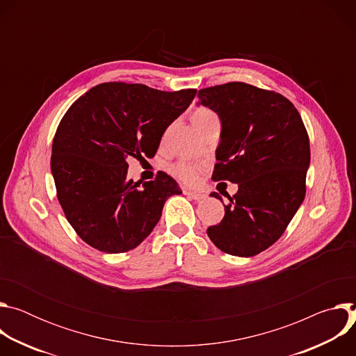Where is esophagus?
Wrapping results in <instances>:
<instances>
[{"mask_svg":"<svg viewBox=\"0 0 356 356\" xmlns=\"http://www.w3.org/2000/svg\"><path fill=\"white\" fill-rule=\"evenodd\" d=\"M183 193H184L186 195L191 197V198H193V200H195V201H202V200H206V198H207V195H206V194H202V193H200V191H193V190H187V188H184V190H183Z\"/></svg>","mask_w":356,"mask_h":356,"instance_id":"34e87169","label":"esophagus"}]
</instances>
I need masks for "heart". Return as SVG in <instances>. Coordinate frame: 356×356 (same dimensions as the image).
<instances>
[{"mask_svg":"<svg viewBox=\"0 0 356 356\" xmlns=\"http://www.w3.org/2000/svg\"><path fill=\"white\" fill-rule=\"evenodd\" d=\"M213 117H216V114L211 110L197 108L191 115V121H193L194 127L198 129L202 124L207 122ZM201 169H202V166L198 165V163H193V162H187V161H179V162H175L173 165L169 166V173L172 176H175L176 179L191 184L198 179V173H200Z\"/></svg>","mask_w":356,"mask_h":356,"instance_id":"b5f03b06","label":"heart"}]
</instances>
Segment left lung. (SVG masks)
Segmentation results:
<instances>
[{
    "mask_svg": "<svg viewBox=\"0 0 356 356\" xmlns=\"http://www.w3.org/2000/svg\"><path fill=\"white\" fill-rule=\"evenodd\" d=\"M221 121L213 180L238 184L213 243L249 258L273 245L306 195L310 140L298 111L279 92L232 81L198 91V106ZM222 201L218 193H211Z\"/></svg>",
    "mask_w": 356,
    "mask_h": 356,
    "instance_id": "left-lung-1",
    "label": "left lung"
}]
</instances>
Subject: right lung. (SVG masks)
I'll return each mask as SVG.
<instances>
[{
    "mask_svg": "<svg viewBox=\"0 0 356 356\" xmlns=\"http://www.w3.org/2000/svg\"><path fill=\"white\" fill-rule=\"evenodd\" d=\"M195 92L104 83L67 110L54 138L50 169L65 216L86 243L106 253L136 248L161 220L166 200L181 194L163 172L145 183L128 179V159L154 158L166 128Z\"/></svg>",
    "mask_w": 356,
    "mask_h": 356,
    "instance_id": "add662e5",
    "label": "right lung"
}]
</instances>
